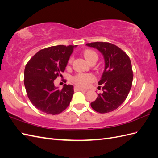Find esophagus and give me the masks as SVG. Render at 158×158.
I'll list each match as a JSON object with an SVG mask.
<instances>
[{"label":"esophagus","mask_w":158,"mask_h":158,"mask_svg":"<svg viewBox=\"0 0 158 158\" xmlns=\"http://www.w3.org/2000/svg\"><path fill=\"white\" fill-rule=\"evenodd\" d=\"M74 91H81V92H87V90L80 88L79 87H74Z\"/></svg>","instance_id":"obj_1"}]
</instances>
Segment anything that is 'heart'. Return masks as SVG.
I'll list each match as a JSON object with an SVG mask.
<instances>
[{
  "instance_id": "1",
  "label": "heart",
  "mask_w": 158,
  "mask_h": 158,
  "mask_svg": "<svg viewBox=\"0 0 158 158\" xmlns=\"http://www.w3.org/2000/svg\"><path fill=\"white\" fill-rule=\"evenodd\" d=\"M84 56L88 62L98 59V55L94 51L87 49L84 51ZM71 60H70V62ZM94 80V76L91 74H78L73 78L74 83L80 87H87L89 84Z\"/></svg>"
}]
</instances>
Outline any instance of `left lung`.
Wrapping results in <instances>:
<instances>
[{
	"instance_id": "8db88e82",
	"label": "left lung",
	"mask_w": 158,
	"mask_h": 158,
	"mask_svg": "<svg viewBox=\"0 0 158 158\" xmlns=\"http://www.w3.org/2000/svg\"><path fill=\"white\" fill-rule=\"evenodd\" d=\"M86 45L97 49L105 60V69L98 82L103 85V93L98 94L91 107L99 113L111 112L125 102L132 87L133 73L130 58L110 43L94 42Z\"/></svg>"
}]
</instances>
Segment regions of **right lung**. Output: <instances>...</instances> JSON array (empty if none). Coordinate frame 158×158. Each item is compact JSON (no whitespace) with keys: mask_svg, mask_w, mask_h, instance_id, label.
<instances>
[{"mask_svg":"<svg viewBox=\"0 0 158 158\" xmlns=\"http://www.w3.org/2000/svg\"><path fill=\"white\" fill-rule=\"evenodd\" d=\"M76 45H56L38 51L27 63L24 85L28 98L40 111L57 114L65 110L74 94L73 85L64 84L61 90L54 80L65 70Z\"/></svg>","mask_w":158,"mask_h":158,"instance_id":"right-lung-1","label":"right lung"}]
</instances>
